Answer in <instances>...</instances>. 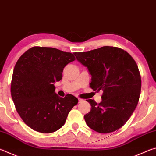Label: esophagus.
<instances>
[{"mask_svg": "<svg viewBox=\"0 0 156 156\" xmlns=\"http://www.w3.org/2000/svg\"><path fill=\"white\" fill-rule=\"evenodd\" d=\"M83 102V100L81 99V98H78V102H79V103H80V102Z\"/></svg>", "mask_w": 156, "mask_h": 156, "instance_id": "1", "label": "esophagus"}]
</instances>
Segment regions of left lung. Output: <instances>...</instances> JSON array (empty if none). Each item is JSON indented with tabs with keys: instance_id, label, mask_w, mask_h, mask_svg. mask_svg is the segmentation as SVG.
<instances>
[{
	"instance_id": "obj_1",
	"label": "left lung",
	"mask_w": 156,
	"mask_h": 156,
	"mask_svg": "<svg viewBox=\"0 0 156 156\" xmlns=\"http://www.w3.org/2000/svg\"><path fill=\"white\" fill-rule=\"evenodd\" d=\"M91 75L90 87L102 91V102L89 99L91 109L84 115L98 133L115 131L125 125L138 105L141 77L134 59L120 48L105 46L87 52L73 53Z\"/></svg>"
}]
</instances>
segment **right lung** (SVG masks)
<instances>
[{
  "mask_svg": "<svg viewBox=\"0 0 156 156\" xmlns=\"http://www.w3.org/2000/svg\"><path fill=\"white\" fill-rule=\"evenodd\" d=\"M73 54L52 47H33L21 56L13 72L11 95L16 109L33 130L49 133L65 125L68 113L78 100L72 94L64 98L55 93L54 83L62 78Z\"/></svg>",
  "mask_w": 156,
  "mask_h": 156,
  "instance_id": "right-lung-1",
  "label": "right lung"
}]
</instances>
